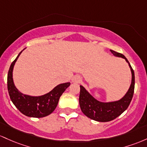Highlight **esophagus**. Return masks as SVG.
Returning <instances> with one entry per match:
<instances>
[{"instance_id":"obj_1","label":"esophagus","mask_w":147,"mask_h":147,"mask_svg":"<svg viewBox=\"0 0 147 147\" xmlns=\"http://www.w3.org/2000/svg\"><path fill=\"white\" fill-rule=\"evenodd\" d=\"M81 80L82 78L80 76H75L72 78V82H74V83H79V82H81Z\"/></svg>"}]
</instances>
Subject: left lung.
I'll list each match as a JSON object with an SVG mask.
<instances>
[{
  "label": "left lung",
  "instance_id": "8db88e82",
  "mask_svg": "<svg viewBox=\"0 0 147 147\" xmlns=\"http://www.w3.org/2000/svg\"><path fill=\"white\" fill-rule=\"evenodd\" d=\"M114 56L121 57L128 64L131 71V83L129 89L125 95L119 100L110 102H102L97 100L82 85H80V91L79 96V104L80 109L87 117L99 122L112 121L121 115L130 105L135 88V74L129 62L124 55L117 52L110 50Z\"/></svg>",
  "mask_w": 147,
  "mask_h": 147
}]
</instances>
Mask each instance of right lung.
<instances>
[{
  "mask_svg": "<svg viewBox=\"0 0 147 147\" xmlns=\"http://www.w3.org/2000/svg\"><path fill=\"white\" fill-rule=\"evenodd\" d=\"M23 51L19 53L15 60L11 64L8 71L7 90L9 97L16 108L26 116L35 118L44 117L51 114L55 110L61 95L69 87L71 83L65 82L59 84L51 91L41 96H30L21 93L14 85L13 69L16 60Z\"/></svg>",
  "mask_w": 147,
  "mask_h": 147,
  "instance_id": "obj_1",
  "label": "right lung"
}]
</instances>
